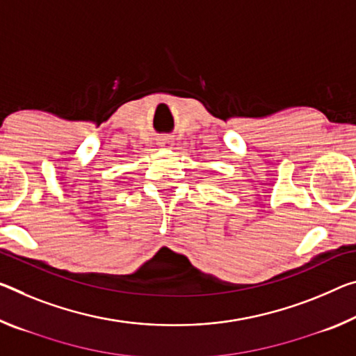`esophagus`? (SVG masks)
<instances>
[{"label":"esophagus","mask_w":356,"mask_h":356,"mask_svg":"<svg viewBox=\"0 0 356 356\" xmlns=\"http://www.w3.org/2000/svg\"><path fill=\"white\" fill-rule=\"evenodd\" d=\"M163 144H169V140H166V143H163Z\"/></svg>","instance_id":"1"}]
</instances>
